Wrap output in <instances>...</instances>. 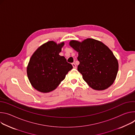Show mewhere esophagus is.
I'll return each mask as SVG.
<instances>
[{
  "label": "esophagus",
  "mask_w": 135,
  "mask_h": 135,
  "mask_svg": "<svg viewBox=\"0 0 135 135\" xmlns=\"http://www.w3.org/2000/svg\"><path fill=\"white\" fill-rule=\"evenodd\" d=\"M72 65L73 68H74V69H76V68H77V66H76V65L75 64V63H72Z\"/></svg>",
  "instance_id": "34e87169"
}]
</instances>
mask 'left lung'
<instances>
[{"label": "left lung", "instance_id": "8db88e82", "mask_svg": "<svg viewBox=\"0 0 135 135\" xmlns=\"http://www.w3.org/2000/svg\"><path fill=\"white\" fill-rule=\"evenodd\" d=\"M70 46L78 52V71L92 88L101 91L116 79L118 63L113 52L102 42L87 38L81 42L72 40Z\"/></svg>", "mask_w": 135, "mask_h": 135}]
</instances>
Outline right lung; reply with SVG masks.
<instances>
[{"label": "right lung", "instance_id": "obj_1", "mask_svg": "<svg viewBox=\"0 0 135 135\" xmlns=\"http://www.w3.org/2000/svg\"><path fill=\"white\" fill-rule=\"evenodd\" d=\"M64 45L53 41L42 44L29 60L27 73L32 86L39 92L48 93L55 89L65 78L72 65L59 55Z\"/></svg>", "mask_w": 135, "mask_h": 135}]
</instances>
